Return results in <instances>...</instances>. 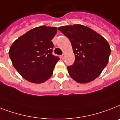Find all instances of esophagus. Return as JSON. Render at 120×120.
Here are the masks:
<instances>
[{
    "label": "esophagus",
    "mask_w": 120,
    "mask_h": 120,
    "mask_svg": "<svg viewBox=\"0 0 120 120\" xmlns=\"http://www.w3.org/2000/svg\"><path fill=\"white\" fill-rule=\"evenodd\" d=\"M61 58H62V59H64V58H65V54H64V53H63V54L61 55Z\"/></svg>",
    "instance_id": "obj_1"
}]
</instances>
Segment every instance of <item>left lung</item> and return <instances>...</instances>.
<instances>
[{"label":"left lung","mask_w":120,"mask_h":120,"mask_svg":"<svg viewBox=\"0 0 120 120\" xmlns=\"http://www.w3.org/2000/svg\"><path fill=\"white\" fill-rule=\"evenodd\" d=\"M58 30L71 42L75 62L67 69L69 75L79 83H87L100 75L107 65L110 47L102 36L81 25L63 26Z\"/></svg>","instance_id":"obj_1"}]
</instances>
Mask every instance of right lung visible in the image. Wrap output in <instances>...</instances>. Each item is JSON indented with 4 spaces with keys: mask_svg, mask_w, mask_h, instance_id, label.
I'll return each mask as SVG.
<instances>
[{
    "mask_svg": "<svg viewBox=\"0 0 120 120\" xmlns=\"http://www.w3.org/2000/svg\"><path fill=\"white\" fill-rule=\"evenodd\" d=\"M56 27L41 26L33 28L12 44L9 56L17 71L28 81L42 83L50 78L60 60L52 54V40Z\"/></svg>",
    "mask_w": 120,
    "mask_h": 120,
    "instance_id": "1",
    "label": "right lung"
}]
</instances>
